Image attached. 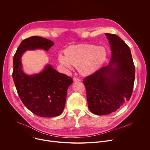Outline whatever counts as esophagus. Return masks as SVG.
Instances as JSON below:
<instances>
[{"instance_id":"obj_1","label":"esophagus","mask_w":150,"mask_h":150,"mask_svg":"<svg viewBox=\"0 0 150 150\" xmlns=\"http://www.w3.org/2000/svg\"><path fill=\"white\" fill-rule=\"evenodd\" d=\"M73 80H74V81H75V82H77V81H81L79 78H76V77H74V78H73Z\"/></svg>"}]
</instances>
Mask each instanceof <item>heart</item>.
<instances>
[{
    "label": "heart",
    "mask_w": 150,
    "mask_h": 150,
    "mask_svg": "<svg viewBox=\"0 0 150 150\" xmlns=\"http://www.w3.org/2000/svg\"><path fill=\"white\" fill-rule=\"evenodd\" d=\"M65 53V56H59L60 63L68 69H72V65L78 68L83 75H91L98 70L108 55L105 48L90 44L71 46Z\"/></svg>",
    "instance_id": "b5f03b06"
}]
</instances>
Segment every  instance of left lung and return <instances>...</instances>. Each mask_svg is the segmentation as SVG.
I'll use <instances>...</instances> for the list:
<instances>
[{
	"label": "left lung",
	"mask_w": 150,
	"mask_h": 150,
	"mask_svg": "<svg viewBox=\"0 0 150 150\" xmlns=\"http://www.w3.org/2000/svg\"><path fill=\"white\" fill-rule=\"evenodd\" d=\"M112 50L110 64L83 78L90 110L97 115L115 112L132 94L135 68L131 50L117 35L105 33Z\"/></svg>",
	"instance_id": "left-lung-1"
}]
</instances>
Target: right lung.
<instances>
[{
	"instance_id": "right-lung-1",
	"label": "right lung",
	"mask_w": 150,
	"mask_h": 150,
	"mask_svg": "<svg viewBox=\"0 0 150 150\" xmlns=\"http://www.w3.org/2000/svg\"><path fill=\"white\" fill-rule=\"evenodd\" d=\"M53 45L50 40L30 37L21 42L13 59L12 77L19 97L29 110L40 117H55L62 113L67 90L73 80L50 65L40 74L26 75L22 69L21 57L27 50L48 51Z\"/></svg>"
}]
</instances>
